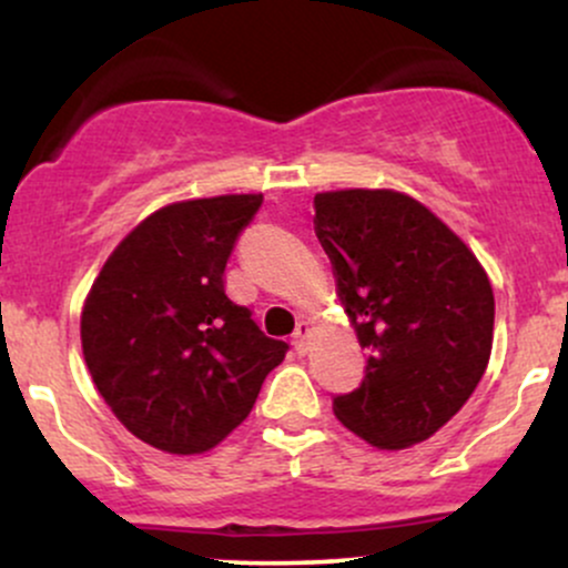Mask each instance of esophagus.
<instances>
[{"label": "esophagus", "mask_w": 568, "mask_h": 568, "mask_svg": "<svg viewBox=\"0 0 568 568\" xmlns=\"http://www.w3.org/2000/svg\"><path fill=\"white\" fill-rule=\"evenodd\" d=\"M306 338H310V323H298L296 331H293V349H296L298 355L306 352Z\"/></svg>", "instance_id": "1"}]
</instances>
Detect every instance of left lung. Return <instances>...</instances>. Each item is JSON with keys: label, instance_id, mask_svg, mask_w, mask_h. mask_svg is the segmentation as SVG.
<instances>
[{"label": "left lung", "instance_id": "8db88e82", "mask_svg": "<svg viewBox=\"0 0 568 568\" xmlns=\"http://www.w3.org/2000/svg\"><path fill=\"white\" fill-rule=\"evenodd\" d=\"M361 347V387L334 397L344 427L397 452L427 440L475 393L494 342V291L473 251L422 202L393 189L315 194Z\"/></svg>", "mask_w": 568, "mask_h": 568}]
</instances>
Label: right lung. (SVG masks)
<instances>
[{
    "instance_id": "1",
    "label": "right lung",
    "mask_w": 568,
    "mask_h": 568,
    "mask_svg": "<svg viewBox=\"0 0 568 568\" xmlns=\"http://www.w3.org/2000/svg\"><path fill=\"white\" fill-rule=\"evenodd\" d=\"M262 194L160 207L114 247L82 310L98 393L135 438L168 454L219 446L251 414L288 344L224 291V270Z\"/></svg>"
}]
</instances>
